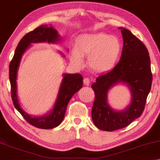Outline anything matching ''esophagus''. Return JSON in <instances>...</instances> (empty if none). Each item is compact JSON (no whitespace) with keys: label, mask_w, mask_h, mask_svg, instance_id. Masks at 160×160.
I'll return each mask as SVG.
<instances>
[{"label":"esophagus","mask_w":160,"mask_h":160,"mask_svg":"<svg viewBox=\"0 0 160 160\" xmlns=\"http://www.w3.org/2000/svg\"><path fill=\"white\" fill-rule=\"evenodd\" d=\"M83 83H84L86 86H88V85L90 84V83H91L90 79L88 78H83Z\"/></svg>","instance_id":"esophagus-1"}]
</instances>
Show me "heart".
Returning <instances> with one entry per match:
<instances>
[{
	"label": "heart",
	"instance_id": "heart-1",
	"mask_svg": "<svg viewBox=\"0 0 160 160\" xmlns=\"http://www.w3.org/2000/svg\"><path fill=\"white\" fill-rule=\"evenodd\" d=\"M121 53V42L115 36L104 33H85L77 39L70 58L74 64L81 67L83 65V56H88V66L93 71L105 72L114 67Z\"/></svg>",
	"mask_w": 160,
	"mask_h": 160
}]
</instances>
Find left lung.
Segmentation results:
<instances>
[{
    "label": "left lung",
    "instance_id": "left-lung-1",
    "mask_svg": "<svg viewBox=\"0 0 160 160\" xmlns=\"http://www.w3.org/2000/svg\"><path fill=\"white\" fill-rule=\"evenodd\" d=\"M119 28L124 41L119 63L112 71L99 76L92 85L95 93L93 122L97 128L109 132L126 127L141 116L152 82L150 58L145 45L130 31ZM118 82L127 84L132 95L130 104L119 112L112 109L107 99L110 88Z\"/></svg>",
    "mask_w": 160,
    "mask_h": 160
}]
</instances>
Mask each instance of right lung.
<instances>
[{"label":"right lung","mask_w":160,"mask_h":160,"mask_svg":"<svg viewBox=\"0 0 160 160\" xmlns=\"http://www.w3.org/2000/svg\"><path fill=\"white\" fill-rule=\"evenodd\" d=\"M61 40L58 31L51 25H43L26 33L17 46L13 59L9 66V79L11 87V97L14 107L29 124L39 129H52L62 122L67 105L73 95L83 86V77L79 73H64L55 104L51 112L41 117H32L21 107L17 95V73L22 56L31 43L48 42L56 43Z\"/></svg>","instance_id":"1"}]
</instances>
